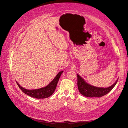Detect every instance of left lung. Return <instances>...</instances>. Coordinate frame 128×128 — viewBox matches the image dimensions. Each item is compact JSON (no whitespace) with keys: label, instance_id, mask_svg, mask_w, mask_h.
I'll use <instances>...</instances> for the list:
<instances>
[{"label":"left lung","instance_id":"8db88e82","mask_svg":"<svg viewBox=\"0 0 128 128\" xmlns=\"http://www.w3.org/2000/svg\"><path fill=\"white\" fill-rule=\"evenodd\" d=\"M78 76V86L80 93L87 97H101L110 92L116 84L118 80L114 84L108 88H99L91 86L86 82L81 76L77 74Z\"/></svg>","mask_w":128,"mask_h":128}]
</instances>
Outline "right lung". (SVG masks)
I'll list each match as a JSON object with an SVG mask.
<instances>
[{
    "label": "right lung",
    "mask_w": 128,
    "mask_h": 128,
    "mask_svg": "<svg viewBox=\"0 0 128 128\" xmlns=\"http://www.w3.org/2000/svg\"><path fill=\"white\" fill-rule=\"evenodd\" d=\"M63 71H60L57 75L56 76V78L53 79V81L50 83L49 84L47 85L46 87L44 88H41L38 90H28L22 87L18 83L16 82L19 88L24 93L27 94L28 96L31 97L37 98V99H44V98H47L50 96L52 94L54 93L55 90L57 87V84L59 81V79L60 78L61 74Z\"/></svg>",
    "instance_id": "obj_1"
}]
</instances>
